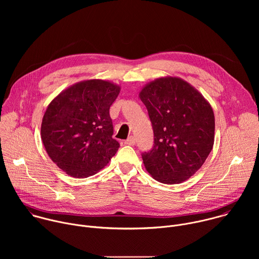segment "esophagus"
I'll return each instance as SVG.
<instances>
[{"label": "esophagus", "instance_id": "esophagus-1", "mask_svg": "<svg viewBox=\"0 0 259 259\" xmlns=\"http://www.w3.org/2000/svg\"><path fill=\"white\" fill-rule=\"evenodd\" d=\"M125 144L128 145H134L135 144V138L133 136H130L127 140H125Z\"/></svg>", "mask_w": 259, "mask_h": 259}]
</instances>
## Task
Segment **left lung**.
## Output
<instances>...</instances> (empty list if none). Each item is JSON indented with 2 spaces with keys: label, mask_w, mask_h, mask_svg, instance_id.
Wrapping results in <instances>:
<instances>
[{
  "label": "left lung",
  "mask_w": 259,
  "mask_h": 259,
  "mask_svg": "<svg viewBox=\"0 0 259 259\" xmlns=\"http://www.w3.org/2000/svg\"><path fill=\"white\" fill-rule=\"evenodd\" d=\"M139 98L149 112L155 140L153 150L142 154L146 171L162 183L186 181L213 147L212 106L190 83L170 76L147 83Z\"/></svg>",
  "instance_id": "left-lung-1"
}]
</instances>
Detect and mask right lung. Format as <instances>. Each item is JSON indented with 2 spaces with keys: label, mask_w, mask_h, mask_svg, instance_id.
<instances>
[{
  "label": "right lung",
  "mask_w": 259,
  "mask_h": 259,
  "mask_svg": "<svg viewBox=\"0 0 259 259\" xmlns=\"http://www.w3.org/2000/svg\"><path fill=\"white\" fill-rule=\"evenodd\" d=\"M121 87L106 80H85L61 91L48 105L41 138L50 159L67 175L84 178L110 161L120 144L112 136L109 107Z\"/></svg>",
  "instance_id": "right-lung-1"
}]
</instances>
